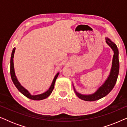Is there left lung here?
<instances>
[{
    "label": "left lung",
    "instance_id": "obj_1",
    "mask_svg": "<svg viewBox=\"0 0 127 127\" xmlns=\"http://www.w3.org/2000/svg\"><path fill=\"white\" fill-rule=\"evenodd\" d=\"M106 43L112 48L114 53L113 57L112 67H111L110 73L107 79L106 80L103 84L99 87L96 91L93 94L88 95L81 94L76 91L73 84V87L74 93L76 95L81 99L86 100V101H95L100 99L108 94L113 90L115 86L119 72V50L116 44L111 40L109 38L106 37Z\"/></svg>",
    "mask_w": 127,
    "mask_h": 127
}]
</instances>
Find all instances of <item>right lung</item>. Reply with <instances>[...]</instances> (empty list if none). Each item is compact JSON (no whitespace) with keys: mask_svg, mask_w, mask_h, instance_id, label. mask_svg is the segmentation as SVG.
<instances>
[{"mask_svg":"<svg viewBox=\"0 0 127 127\" xmlns=\"http://www.w3.org/2000/svg\"><path fill=\"white\" fill-rule=\"evenodd\" d=\"M15 50V48L14 47L13 48V51H12L11 59H10V74H11V77L14 84L15 85V86L16 87L17 89L18 90V91H20L21 93L22 94L24 95H25V96L26 97H27L28 98L31 99L35 100H40L47 98L48 96H50V95L51 94L52 92H53L54 87L55 80H56L57 78L58 77L60 73L58 72L56 74V75L55 76L54 78L53 82H52L50 88H48L46 92H44V93H43L42 94H40L32 95V94H31V93H29V92L28 91L26 88H24V87L20 84V83L19 82L18 79H17L16 75H15L14 66V62H13V58H14V55Z\"/></svg>","mask_w":127,"mask_h":127,"instance_id":"right-lung-1","label":"right lung"}]
</instances>
